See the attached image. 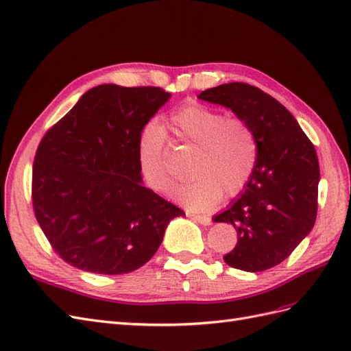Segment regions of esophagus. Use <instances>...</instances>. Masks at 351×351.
Wrapping results in <instances>:
<instances>
[{"mask_svg": "<svg viewBox=\"0 0 351 351\" xmlns=\"http://www.w3.org/2000/svg\"><path fill=\"white\" fill-rule=\"evenodd\" d=\"M189 217H192L195 221L200 222L202 226H210L212 224V219L206 215H199V214H189Z\"/></svg>", "mask_w": 351, "mask_h": 351, "instance_id": "34e87169", "label": "esophagus"}]
</instances>
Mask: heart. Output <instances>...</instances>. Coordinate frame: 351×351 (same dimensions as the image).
Segmentation results:
<instances>
[{
	"instance_id": "1",
	"label": "heart",
	"mask_w": 351,
	"mask_h": 351,
	"mask_svg": "<svg viewBox=\"0 0 351 351\" xmlns=\"http://www.w3.org/2000/svg\"><path fill=\"white\" fill-rule=\"evenodd\" d=\"M162 129L174 139L196 147L190 174L173 197L189 209L214 208L224 192L237 195L250 180L258 161V142L252 125L204 104H189L168 115ZM161 127H145L137 146L142 174L155 192L165 193L174 183L168 165L167 139Z\"/></svg>"
}]
</instances>
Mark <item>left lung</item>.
Returning <instances> with one entry per match:
<instances>
[{"label": "left lung", "instance_id": "obj_1", "mask_svg": "<svg viewBox=\"0 0 351 351\" xmlns=\"http://www.w3.org/2000/svg\"><path fill=\"white\" fill-rule=\"evenodd\" d=\"M197 98L246 120L258 142L256 167L244 192L214 218L237 231L236 247L224 261L247 272L274 268L315 226L319 184L315 146L282 104L252 84L224 83Z\"/></svg>", "mask_w": 351, "mask_h": 351}]
</instances>
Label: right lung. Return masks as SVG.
<instances>
[{"label":"right lung","instance_id":"right-lung-1","mask_svg":"<svg viewBox=\"0 0 351 351\" xmlns=\"http://www.w3.org/2000/svg\"><path fill=\"white\" fill-rule=\"evenodd\" d=\"M171 93L99 84L42 137L32 169L35 217L74 268L104 275L149 261L184 212L142 183L137 146Z\"/></svg>","mask_w":351,"mask_h":351}]
</instances>
